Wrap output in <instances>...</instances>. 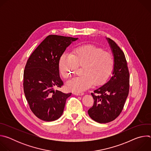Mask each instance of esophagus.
Listing matches in <instances>:
<instances>
[{
  "label": "esophagus",
  "mask_w": 151,
  "mask_h": 151,
  "mask_svg": "<svg viewBox=\"0 0 151 151\" xmlns=\"http://www.w3.org/2000/svg\"><path fill=\"white\" fill-rule=\"evenodd\" d=\"M73 94L75 95H76V96H82V95H83V93H82V92H81V93H76V92H75Z\"/></svg>",
  "instance_id": "obj_1"
}]
</instances>
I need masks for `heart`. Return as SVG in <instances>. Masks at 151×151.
Instances as JSON below:
<instances>
[{"instance_id":"b5f03b06","label":"heart","mask_w":151,"mask_h":151,"mask_svg":"<svg viewBox=\"0 0 151 151\" xmlns=\"http://www.w3.org/2000/svg\"><path fill=\"white\" fill-rule=\"evenodd\" d=\"M82 66V75L69 81L67 88L79 93L93 85L104 83L111 75L115 66V58L109 51L91 44L76 47L72 54L64 53L59 60V69L64 78L69 79L75 73L78 66Z\"/></svg>"}]
</instances>
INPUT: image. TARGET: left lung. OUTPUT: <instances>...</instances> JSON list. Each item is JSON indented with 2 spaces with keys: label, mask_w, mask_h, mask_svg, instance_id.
<instances>
[{
  "label": "left lung",
  "mask_w": 151,
  "mask_h": 151,
  "mask_svg": "<svg viewBox=\"0 0 151 151\" xmlns=\"http://www.w3.org/2000/svg\"><path fill=\"white\" fill-rule=\"evenodd\" d=\"M115 58L112 76L91 93L94 104L88 111L90 118L99 123H107L121 114L128 97L130 74L123 51L110 38H106Z\"/></svg>",
  "instance_id": "8db88e82"
}]
</instances>
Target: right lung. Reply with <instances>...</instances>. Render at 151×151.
Listing matches in <instances>:
<instances>
[{
  "mask_svg": "<svg viewBox=\"0 0 151 151\" xmlns=\"http://www.w3.org/2000/svg\"><path fill=\"white\" fill-rule=\"evenodd\" d=\"M77 39L49 35L27 61L24 71V92L31 111L43 121L58 119L63 113L66 99L72 94L55 88L63 85L59 73L60 58L66 48Z\"/></svg>",
  "mask_w": 151,
  "mask_h": 151,
  "instance_id": "right-lung-1",
  "label": "right lung"
}]
</instances>
